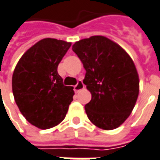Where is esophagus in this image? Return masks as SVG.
<instances>
[{"mask_svg": "<svg viewBox=\"0 0 160 160\" xmlns=\"http://www.w3.org/2000/svg\"><path fill=\"white\" fill-rule=\"evenodd\" d=\"M84 89V84H83V82L81 81V80H79L78 81V83H77V85H75L74 86V91L76 92V93H78L80 90Z\"/></svg>", "mask_w": 160, "mask_h": 160, "instance_id": "1", "label": "esophagus"}]
</instances>
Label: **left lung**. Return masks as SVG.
<instances>
[{
    "label": "left lung",
    "mask_w": 160,
    "mask_h": 160,
    "mask_svg": "<svg viewBox=\"0 0 160 160\" xmlns=\"http://www.w3.org/2000/svg\"><path fill=\"white\" fill-rule=\"evenodd\" d=\"M72 51L86 70L83 83L91 93L85 105L89 119L99 128H118L132 112L139 79L130 56L104 36H91L73 44Z\"/></svg>",
    "instance_id": "left-lung-1"
}]
</instances>
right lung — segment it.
<instances>
[{"mask_svg": "<svg viewBox=\"0 0 160 160\" xmlns=\"http://www.w3.org/2000/svg\"><path fill=\"white\" fill-rule=\"evenodd\" d=\"M71 42L46 38L22 56L12 74V93L23 117L35 127L59 125L73 100V87L63 85L58 65Z\"/></svg>", "mask_w": 160, "mask_h": 160, "instance_id": "1", "label": "right lung"}]
</instances>
